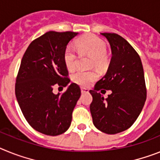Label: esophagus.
<instances>
[{
    "label": "esophagus",
    "instance_id": "1",
    "mask_svg": "<svg viewBox=\"0 0 160 160\" xmlns=\"http://www.w3.org/2000/svg\"><path fill=\"white\" fill-rule=\"evenodd\" d=\"M80 90H81L82 93H88V88H80Z\"/></svg>",
    "mask_w": 160,
    "mask_h": 160
}]
</instances>
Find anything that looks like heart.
<instances>
[{
    "mask_svg": "<svg viewBox=\"0 0 160 160\" xmlns=\"http://www.w3.org/2000/svg\"><path fill=\"white\" fill-rule=\"evenodd\" d=\"M75 47L81 55H88L92 57V66H96L99 69L105 68L109 64V57L106 54V44L103 40L93 34H88L76 40ZM63 61L68 70L76 68L77 55L74 48L68 46L63 53ZM98 78V74L95 71L84 72L77 71L72 75V81L83 87L89 86Z\"/></svg>",
    "mask_w": 160,
    "mask_h": 160,
    "instance_id": "obj_1",
    "label": "heart"
}]
</instances>
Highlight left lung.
Here are the masks:
<instances>
[{
	"instance_id": "8db88e82",
	"label": "left lung",
	"mask_w": 160,
	"mask_h": 160,
	"mask_svg": "<svg viewBox=\"0 0 160 160\" xmlns=\"http://www.w3.org/2000/svg\"><path fill=\"white\" fill-rule=\"evenodd\" d=\"M101 34L109 42L112 58L106 74L89 91L92 96L90 112L96 128L114 134L129 129L137 120L145 104L147 89L143 68L135 50L118 34ZM104 89L112 91L106 99L98 92Z\"/></svg>"
}]
</instances>
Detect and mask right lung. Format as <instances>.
<instances>
[{
    "mask_svg": "<svg viewBox=\"0 0 160 160\" xmlns=\"http://www.w3.org/2000/svg\"><path fill=\"white\" fill-rule=\"evenodd\" d=\"M78 33L47 32L29 45L21 62L15 94L25 118L35 130L47 135L63 134L70 127L72 111L81 92L72 83L62 95L55 85L70 83L63 53Z\"/></svg>",
    "mask_w": 160,
    "mask_h": 160,
    "instance_id": "1",
    "label": "right lung"
}]
</instances>
